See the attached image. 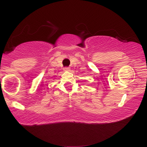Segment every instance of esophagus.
Masks as SVG:
<instances>
[{
	"label": "esophagus",
	"instance_id": "esophagus-1",
	"mask_svg": "<svg viewBox=\"0 0 147 147\" xmlns=\"http://www.w3.org/2000/svg\"><path fill=\"white\" fill-rule=\"evenodd\" d=\"M63 69H64L65 71H70V69H69V67H65Z\"/></svg>",
	"mask_w": 147,
	"mask_h": 147
}]
</instances>
